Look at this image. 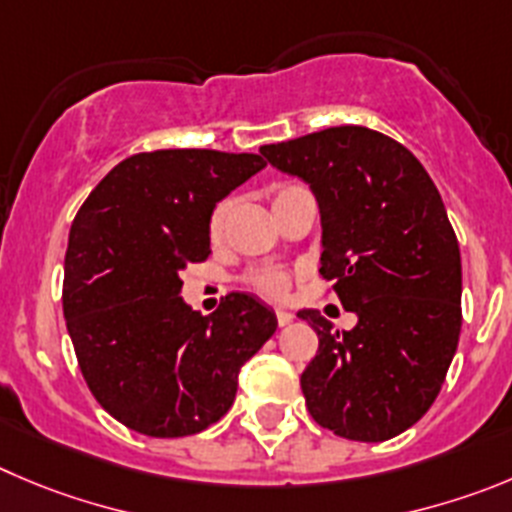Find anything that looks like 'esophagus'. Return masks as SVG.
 <instances>
[{
    "instance_id": "1",
    "label": "esophagus",
    "mask_w": 512,
    "mask_h": 512,
    "mask_svg": "<svg viewBox=\"0 0 512 512\" xmlns=\"http://www.w3.org/2000/svg\"><path fill=\"white\" fill-rule=\"evenodd\" d=\"M275 315H278V326H290V323H293V318H295V315L290 313V310H285V308L275 310Z\"/></svg>"
}]
</instances>
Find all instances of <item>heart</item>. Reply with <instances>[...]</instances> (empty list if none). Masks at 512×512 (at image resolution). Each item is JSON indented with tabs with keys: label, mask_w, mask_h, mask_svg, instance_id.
Instances as JSON below:
<instances>
[{
	"label": "heart",
	"mask_w": 512,
	"mask_h": 512,
	"mask_svg": "<svg viewBox=\"0 0 512 512\" xmlns=\"http://www.w3.org/2000/svg\"><path fill=\"white\" fill-rule=\"evenodd\" d=\"M298 191H305L300 184H278L272 189V209L278 207L280 202H285L288 197L298 194ZM229 217H232V199H222V202L214 204V209L209 212L207 232L209 240L219 242L224 237L229 227ZM245 283L250 285L252 290H257L260 295H267V298H283L285 290H288L290 278L288 272L280 270V267H252L245 275Z\"/></svg>",
	"instance_id": "b5f03b06"
}]
</instances>
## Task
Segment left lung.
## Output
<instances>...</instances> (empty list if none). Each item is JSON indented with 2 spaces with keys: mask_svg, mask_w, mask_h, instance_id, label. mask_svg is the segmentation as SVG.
Returning <instances> with one entry per match:
<instances>
[{
  "mask_svg": "<svg viewBox=\"0 0 512 512\" xmlns=\"http://www.w3.org/2000/svg\"><path fill=\"white\" fill-rule=\"evenodd\" d=\"M318 199L321 275L356 313L338 331L318 310L300 376L310 417L356 442H384L427 414L462 326V260L437 186L409 148L364 126H336L262 146Z\"/></svg>",
  "mask_w": 512,
  "mask_h": 512,
  "instance_id": "left-lung-1",
  "label": "left lung"
}]
</instances>
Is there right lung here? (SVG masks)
Segmentation results:
<instances>
[{
	"mask_svg": "<svg viewBox=\"0 0 512 512\" xmlns=\"http://www.w3.org/2000/svg\"><path fill=\"white\" fill-rule=\"evenodd\" d=\"M265 169L257 154L166 148L128 156L70 227L62 313L100 407L148 437L219 422L237 374L278 328L262 300L229 293L212 315L181 300L179 272L209 257V212Z\"/></svg>",
	"mask_w": 512,
	"mask_h": 512,
	"instance_id": "obj_1",
	"label": "right lung"
}]
</instances>
